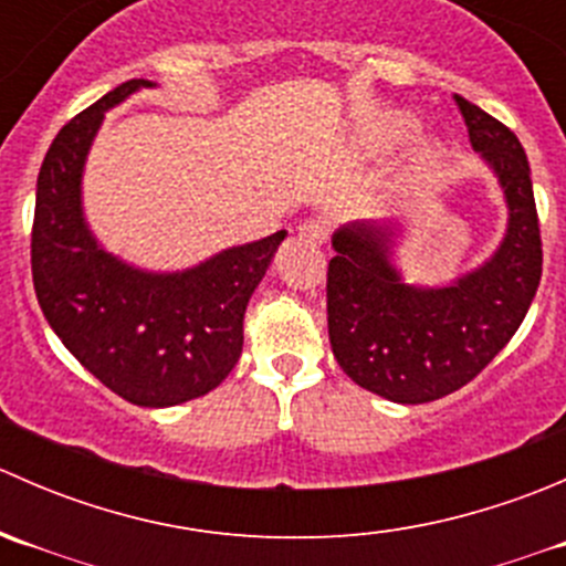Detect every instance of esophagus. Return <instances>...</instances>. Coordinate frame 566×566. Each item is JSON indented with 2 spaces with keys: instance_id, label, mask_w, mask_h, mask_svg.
Listing matches in <instances>:
<instances>
[{
  "instance_id": "obj_1",
  "label": "esophagus",
  "mask_w": 566,
  "mask_h": 566,
  "mask_svg": "<svg viewBox=\"0 0 566 566\" xmlns=\"http://www.w3.org/2000/svg\"><path fill=\"white\" fill-rule=\"evenodd\" d=\"M298 235L304 238L306 243H315V247H319V243H325L328 241V235H331V221H325V219H306V221H301L298 224Z\"/></svg>"
}]
</instances>
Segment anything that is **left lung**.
Segmentation results:
<instances>
[{
  "label": "left lung",
  "mask_w": 566,
  "mask_h": 566,
  "mask_svg": "<svg viewBox=\"0 0 566 566\" xmlns=\"http://www.w3.org/2000/svg\"><path fill=\"white\" fill-rule=\"evenodd\" d=\"M454 104L510 205L501 249L479 271L436 290L402 282L389 260V227H342L328 262L336 361L353 384L402 405L432 402L471 384L521 328L542 276L539 219L521 139L462 95Z\"/></svg>",
  "instance_id": "1"
}]
</instances>
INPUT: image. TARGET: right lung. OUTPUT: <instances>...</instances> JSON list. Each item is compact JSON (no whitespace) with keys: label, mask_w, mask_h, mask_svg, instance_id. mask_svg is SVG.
Segmentation results:
<instances>
[{"label":"right lung","mask_w":566,"mask_h":566,"mask_svg":"<svg viewBox=\"0 0 566 566\" xmlns=\"http://www.w3.org/2000/svg\"><path fill=\"white\" fill-rule=\"evenodd\" d=\"M145 78L119 84L62 125L38 175L32 282L62 345L106 389L142 408L213 391L243 350V312L287 232L232 247L182 273H145L106 254L82 216V169L106 108Z\"/></svg>","instance_id":"1"}]
</instances>
